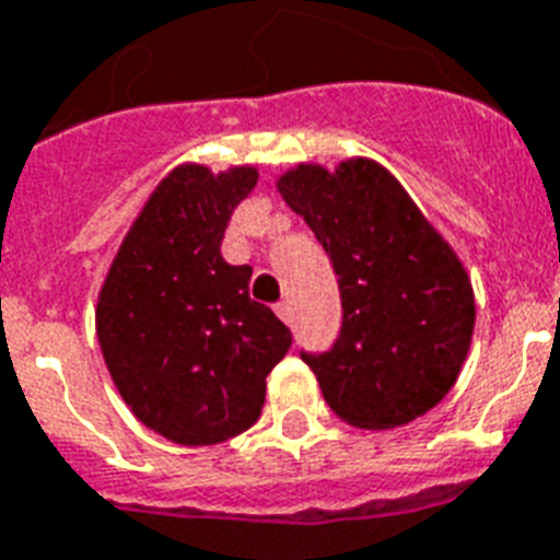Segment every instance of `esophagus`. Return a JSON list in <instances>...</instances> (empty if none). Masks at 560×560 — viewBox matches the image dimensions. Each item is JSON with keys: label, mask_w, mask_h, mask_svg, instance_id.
Returning <instances> with one entry per match:
<instances>
[{"label": "esophagus", "mask_w": 560, "mask_h": 560, "mask_svg": "<svg viewBox=\"0 0 560 560\" xmlns=\"http://www.w3.org/2000/svg\"><path fill=\"white\" fill-rule=\"evenodd\" d=\"M276 313H279V319L281 322H293V307H290V302H279L276 304Z\"/></svg>", "instance_id": "obj_1"}]
</instances>
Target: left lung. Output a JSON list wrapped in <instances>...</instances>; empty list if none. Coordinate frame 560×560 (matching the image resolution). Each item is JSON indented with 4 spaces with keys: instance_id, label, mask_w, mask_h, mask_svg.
Masks as SVG:
<instances>
[{
    "instance_id": "8db88e82",
    "label": "left lung",
    "mask_w": 560,
    "mask_h": 560,
    "mask_svg": "<svg viewBox=\"0 0 560 560\" xmlns=\"http://www.w3.org/2000/svg\"><path fill=\"white\" fill-rule=\"evenodd\" d=\"M276 186L339 276V339L302 353L327 406L371 431L431 411L457 383L475 330V290L452 244L371 158L334 172L299 163Z\"/></svg>"
}]
</instances>
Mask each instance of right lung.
<instances>
[{
	"label": "right lung",
	"instance_id": "right-lung-1",
	"mask_svg": "<svg viewBox=\"0 0 560 560\" xmlns=\"http://www.w3.org/2000/svg\"><path fill=\"white\" fill-rule=\"evenodd\" d=\"M256 166L180 163L154 186L97 295V342L122 402L177 445H215L265 408L267 374L293 336L249 299L253 267L221 241Z\"/></svg>",
	"mask_w": 560,
	"mask_h": 560
}]
</instances>
